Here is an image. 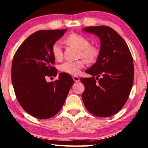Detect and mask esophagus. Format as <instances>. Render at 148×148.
<instances>
[{
    "mask_svg": "<svg viewBox=\"0 0 148 148\" xmlns=\"http://www.w3.org/2000/svg\"><path fill=\"white\" fill-rule=\"evenodd\" d=\"M73 79H74L75 82H79V81H80L79 77H77V76H73Z\"/></svg>",
    "mask_w": 148,
    "mask_h": 148,
    "instance_id": "obj_1",
    "label": "esophagus"
}]
</instances>
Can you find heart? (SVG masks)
<instances>
[{"label": "heart", "instance_id": "obj_1", "mask_svg": "<svg viewBox=\"0 0 148 148\" xmlns=\"http://www.w3.org/2000/svg\"><path fill=\"white\" fill-rule=\"evenodd\" d=\"M65 42L66 44L79 49V56L83 58L88 63H94L97 60L99 51L96 47L90 45V42L85 37L74 33L66 37ZM52 53L56 60L60 61L62 59L63 52L60 42H57L53 45ZM85 65V61L83 60L76 62H65L60 66V70L66 74L77 75Z\"/></svg>", "mask_w": 148, "mask_h": 148}]
</instances>
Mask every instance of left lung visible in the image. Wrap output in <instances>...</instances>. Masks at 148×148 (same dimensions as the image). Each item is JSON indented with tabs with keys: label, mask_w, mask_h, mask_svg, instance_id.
Listing matches in <instances>:
<instances>
[{
	"label": "left lung",
	"mask_w": 148,
	"mask_h": 148,
	"mask_svg": "<svg viewBox=\"0 0 148 148\" xmlns=\"http://www.w3.org/2000/svg\"><path fill=\"white\" fill-rule=\"evenodd\" d=\"M99 38L101 48L96 63L85 71L91 77H81L85 86L82 99L95 116L110 117L123 108L132 90L134 77L133 57L123 38L110 27L83 28Z\"/></svg>",
	"instance_id": "left-lung-1"
}]
</instances>
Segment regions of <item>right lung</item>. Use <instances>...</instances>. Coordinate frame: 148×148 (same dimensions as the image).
<instances>
[{
  "instance_id": "right-lung-1",
  "label": "right lung",
  "mask_w": 148,
  "mask_h": 148,
  "mask_svg": "<svg viewBox=\"0 0 148 148\" xmlns=\"http://www.w3.org/2000/svg\"><path fill=\"white\" fill-rule=\"evenodd\" d=\"M66 30L36 31L14 55L11 81L16 97L22 108L35 118L46 119L58 114L74 83L71 75L65 72L60 73L55 82L46 81L58 74L52 47Z\"/></svg>"
}]
</instances>
